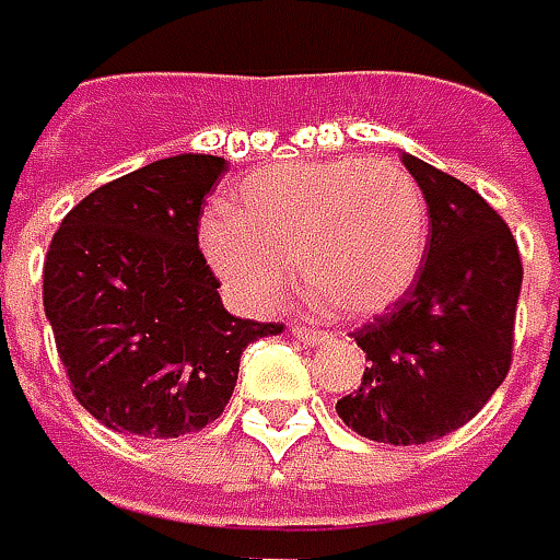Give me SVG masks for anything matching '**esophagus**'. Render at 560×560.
I'll return each instance as SVG.
<instances>
[{"mask_svg":"<svg viewBox=\"0 0 560 560\" xmlns=\"http://www.w3.org/2000/svg\"><path fill=\"white\" fill-rule=\"evenodd\" d=\"M293 338H300L305 347H322L328 340V331H315L308 325H293Z\"/></svg>","mask_w":560,"mask_h":560,"instance_id":"1","label":"esophagus"}]
</instances>
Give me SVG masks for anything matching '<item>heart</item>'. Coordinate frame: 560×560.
<instances>
[{
    "label": "heart",
    "mask_w": 560,
    "mask_h": 560,
    "mask_svg": "<svg viewBox=\"0 0 560 560\" xmlns=\"http://www.w3.org/2000/svg\"><path fill=\"white\" fill-rule=\"evenodd\" d=\"M220 280L270 305L296 264L305 293L331 315H380L415 283L427 248V200L395 162L331 159L255 172L225 213L200 225Z\"/></svg>",
    "instance_id": "1"
}]
</instances>
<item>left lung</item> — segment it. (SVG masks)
<instances>
[{"label":"left lung","mask_w":560,"mask_h":560,"mask_svg":"<svg viewBox=\"0 0 560 560\" xmlns=\"http://www.w3.org/2000/svg\"><path fill=\"white\" fill-rule=\"evenodd\" d=\"M401 162L423 190L430 245L415 287L353 331L370 366L338 418L366 440L418 446L468 423L506 380L523 260L481 194L408 152Z\"/></svg>","instance_id":"obj_1"}]
</instances>
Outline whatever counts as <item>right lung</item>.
<instances>
[{
    "instance_id": "1",
    "label": "right lung",
    "mask_w": 560,
    "mask_h": 560,
    "mask_svg": "<svg viewBox=\"0 0 560 560\" xmlns=\"http://www.w3.org/2000/svg\"><path fill=\"white\" fill-rule=\"evenodd\" d=\"M225 159L184 152L101 184L60 222L44 312L79 405L110 430L172 440L220 418L248 343L283 325L235 318L197 245Z\"/></svg>"
}]
</instances>
